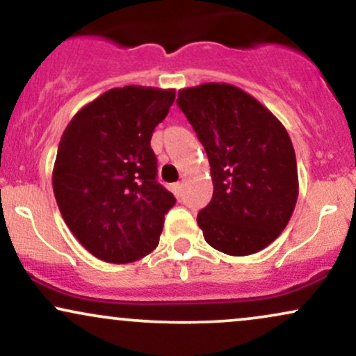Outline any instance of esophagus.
Here are the masks:
<instances>
[{"label":"esophagus","instance_id":"34e87169","mask_svg":"<svg viewBox=\"0 0 356 356\" xmlns=\"http://www.w3.org/2000/svg\"><path fill=\"white\" fill-rule=\"evenodd\" d=\"M181 188H183L181 183H173V185H171V191H173L177 198H179V196H181Z\"/></svg>","mask_w":356,"mask_h":356}]
</instances>
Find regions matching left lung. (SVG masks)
<instances>
[{"instance_id":"1","label":"left lung","mask_w":356,"mask_h":356,"mask_svg":"<svg viewBox=\"0 0 356 356\" xmlns=\"http://www.w3.org/2000/svg\"><path fill=\"white\" fill-rule=\"evenodd\" d=\"M202 141L213 198L196 216L207 243L232 257L260 252L280 236L298 198V170L285 127L252 95L228 83L178 93Z\"/></svg>"}]
</instances>
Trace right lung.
Instances as JSON below:
<instances>
[{
	"label": "right lung",
	"mask_w": 356,
	"mask_h": 356,
	"mask_svg": "<svg viewBox=\"0 0 356 356\" xmlns=\"http://www.w3.org/2000/svg\"><path fill=\"white\" fill-rule=\"evenodd\" d=\"M175 90L113 88L81 108L58 146L53 191L63 220L93 257L131 263L158 246L177 203L156 181L152 135Z\"/></svg>",
	"instance_id": "1"
}]
</instances>
